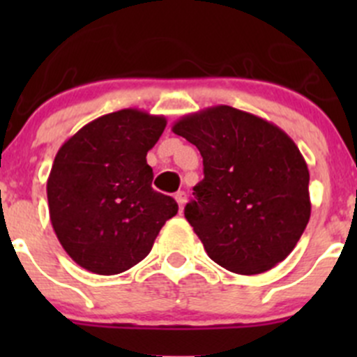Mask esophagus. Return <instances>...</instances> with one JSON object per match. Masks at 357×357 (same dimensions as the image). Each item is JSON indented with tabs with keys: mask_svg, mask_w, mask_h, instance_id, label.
<instances>
[{
	"mask_svg": "<svg viewBox=\"0 0 357 357\" xmlns=\"http://www.w3.org/2000/svg\"><path fill=\"white\" fill-rule=\"evenodd\" d=\"M174 199H176V202H178L179 211H183V207H185V204H186V193L185 192H178L174 195Z\"/></svg>",
	"mask_w": 357,
	"mask_h": 357,
	"instance_id": "34e87169",
	"label": "esophagus"
}]
</instances>
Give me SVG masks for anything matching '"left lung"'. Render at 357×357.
<instances>
[{
  "mask_svg": "<svg viewBox=\"0 0 357 357\" xmlns=\"http://www.w3.org/2000/svg\"><path fill=\"white\" fill-rule=\"evenodd\" d=\"M172 131L204 158L185 218L208 257L240 275L275 268L311 218L309 171L297 145L278 126L228 105L185 115Z\"/></svg>",
  "mask_w": 357,
  "mask_h": 357,
  "instance_id": "left-lung-1",
  "label": "left lung"
}]
</instances>
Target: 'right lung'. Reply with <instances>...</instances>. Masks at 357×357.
<instances>
[{
  "label": "right lung",
  "instance_id": "add662e5",
  "mask_svg": "<svg viewBox=\"0 0 357 357\" xmlns=\"http://www.w3.org/2000/svg\"><path fill=\"white\" fill-rule=\"evenodd\" d=\"M165 124L164 115L112 112L79 129L56 152L46 185L50 219L81 268L105 276L128 271L178 214L176 200L152 188L146 164Z\"/></svg>",
  "mask_w": 357,
  "mask_h": 357
}]
</instances>
